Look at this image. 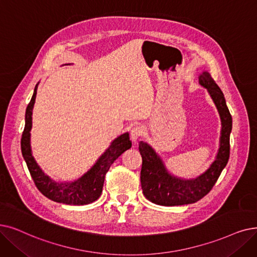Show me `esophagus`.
<instances>
[{
    "mask_svg": "<svg viewBox=\"0 0 257 257\" xmlns=\"http://www.w3.org/2000/svg\"><path fill=\"white\" fill-rule=\"evenodd\" d=\"M144 133V128L142 126H136L130 130V139L132 142H137Z\"/></svg>",
    "mask_w": 257,
    "mask_h": 257,
    "instance_id": "1",
    "label": "esophagus"
}]
</instances>
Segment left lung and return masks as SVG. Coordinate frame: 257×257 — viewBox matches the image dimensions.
Wrapping results in <instances>:
<instances>
[{"mask_svg": "<svg viewBox=\"0 0 257 257\" xmlns=\"http://www.w3.org/2000/svg\"><path fill=\"white\" fill-rule=\"evenodd\" d=\"M198 79L199 84L207 88L220 116L221 131L217 155L215 161L203 174L192 180H184L171 175L167 171L158 153L147 143L141 142L139 150L143 159L141 170L142 189L145 197L153 204L181 206L196 203L213 188L229 161L232 116L227 107L224 93L209 72L204 71Z\"/></svg>", "mask_w": 257, "mask_h": 257, "instance_id": "8db88e82", "label": "left lung"}]
</instances>
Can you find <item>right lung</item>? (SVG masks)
<instances>
[{"label":"right lung","mask_w":257,"mask_h":257,"mask_svg":"<svg viewBox=\"0 0 257 257\" xmlns=\"http://www.w3.org/2000/svg\"><path fill=\"white\" fill-rule=\"evenodd\" d=\"M38 85L39 84L36 85L30 103L26 108L25 128L21 140L22 154H23L32 180L39 191L53 202L75 206L93 203L101 196L105 175L108 172L110 166L121 153L131 148L132 144L129 139V133L126 132L113 140L108 149L91 167V169L81 176L79 180L69 183L54 182L42 171L31 153L30 131L32 128V109L36 102Z\"/></svg>","instance_id":"add662e5"}]
</instances>
